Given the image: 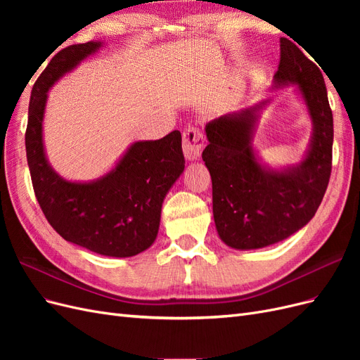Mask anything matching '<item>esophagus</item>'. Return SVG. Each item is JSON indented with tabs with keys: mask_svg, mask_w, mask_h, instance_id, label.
Segmentation results:
<instances>
[{
	"mask_svg": "<svg viewBox=\"0 0 360 360\" xmlns=\"http://www.w3.org/2000/svg\"><path fill=\"white\" fill-rule=\"evenodd\" d=\"M204 135L198 127L195 126H189L184 129L183 132V153L186 156V159L193 160V159H198L202 147H204Z\"/></svg>",
	"mask_w": 360,
	"mask_h": 360,
	"instance_id": "34e87169",
	"label": "esophagus"
}]
</instances>
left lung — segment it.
Masks as SVG:
<instances>
[{"mask_svg": "<svg viewBox=\"0 0 360 360\" xmlns=\"http://www.w3.org/2000/svg\"><path fill=\"white\" fill-rule=\"evenodd\" d=\"M297 84L314 122L307 158L285 171L261 168L250 138L261 105L205 126L202 160L210 171L213 216L222 240L258 249L284 240L307 225L328 189L332 171L333 117L323 73L288 39H281L275 84Z\"/></svg>", "mask_w": 360, "mask_h": 360, "instance_id": "obj_1", "label": "left lung"}]
</instances>
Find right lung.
I'll return each instance as SVG.
<instances>
[{
  "label": "right lung",
  "instance_id": "obj_1",
  "mask_svg": "<svg viewBox=\"0 0 360 360\" xmlns=\"http://www.w3.org/2000/svg\"><path fill=\"white\" fill-rule=\"evenodd\" d=\"M101 41L61 49L34 82L25 132L32 189L51 226L64 240L108 257H134L155 242L162 202L184 169L179 130L158 141H141L118 165L93 183L63 180L45 158L41 120L51 85L72 70Z\"/></svg>",
  "mask_w": 360,
  "mask_h": 360
}]
</instances>
